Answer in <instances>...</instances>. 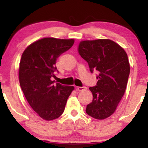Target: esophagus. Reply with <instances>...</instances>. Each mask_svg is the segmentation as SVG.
I'll use <instances>...</instances> for the list:
<instances>
[{
  "mask_svg": "<svg viewBox=\"0 0 148 148\" xmlns=\"http://www.w3.org/2000/svg\"><path fill=\"white\" fill-rule=\"evenodd\" d=\"M86 89H87V88H86V86H82V87H78L77 88V90L79 91H84V90H86Z\"/></svg>",
  "mask_w": 148,
  "mask_h": 148,
  "instance_id": "obj_1",
  "label": "esophagus"
}]
</instances>
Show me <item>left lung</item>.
<instances>
[{
    "label": "left lung",
    "instance_id": "8db88e82",
    "mask_svg": "<svg viewBox=\"0 0 148 148\" xmlns=\"http://www.w3.org/2000/svg\"><path fill=\"white\" fill-rule=\"evenodd\" d=\"M78 50L90 72H98L97 85L89 88L93 99L86 111L93 118L103 120L114 113L125 94L130 72L128 57L120 45L106 39L82 41Z\"/></svg>",
    "mask_w": 148,
    "mask_h": 148
}]
</instances>
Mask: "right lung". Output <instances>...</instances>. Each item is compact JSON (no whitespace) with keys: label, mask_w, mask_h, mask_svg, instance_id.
Returning a JSON list of instances; mask_svg holds the SVG:
<instances>
[{"label":"right lung","mask_w":148,"mask_h":148,"mask_svg":"<svg viewBox=\"0 0 148 148\" xmlns=\"http://www.w3.org/2000/svg\"><path fill=\"white\" fill-rule=\"evenodd\" d=\"M74 43L73 39L46 37L28 46L21 56L18 78L28 103L40 118L53 120L64 112L74 86L55 84L57 58Z\"/></svg>","instance_id":"1"}]
</instances>
